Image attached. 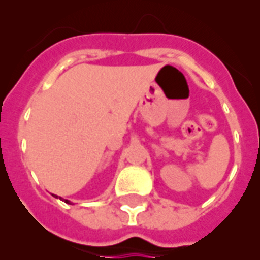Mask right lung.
<instances>
[{"label":"right lung","instance_id":"1","mask_svg":"<svg viewBox=\"0 0 260 260\" xmlns=\"http://www.w3.org/2000/svg\"><path fill=\"white\" fill-rule=\"evenodd\" d=\"M65 202H67V203H69V201H65Z\"/></svg>","mask_w":260,"mask_h":260}]
</instances>
